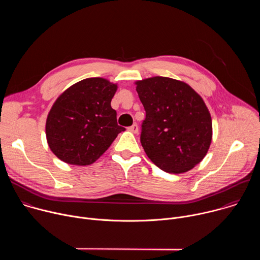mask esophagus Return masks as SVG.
Segmentation results:
<instances>
[{"mask_svg": "<svg viewBox=\"0 0 260 260\" xmlns=\"http://www.w3.org/2000/svg\"><path fill=\"white\" fill-rule=\"evenodd\" d=\"M128 131L129 132H132V133H134V134H138V132H139V126H138V124H133L132 126H129L128 127Z\"/></svg>", "mask_w": 260, "mask_h": 260, "instance_id": "obj_1", "label": "esophagus"}]
</instances>
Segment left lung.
<instances>
[{"label":"left lung","mask_w":260,"mask_h":260,"mask_svg":"<svg viewBox=\"0 0 260 260\" xmlns=\"http://www.w3.org/2000/svg\"><path fill=\"white\" fill-rule=\"evenodd\" d=\"M146 111L141 144L160 170L185 173L206 156L212 141V119L202 99L188 84L152 77L136 82Z\"/></svg>","instance_id":"left-lung-1"}]
</instances>
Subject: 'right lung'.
<instances>
[{
	"mask_svg": "<svg viewBox=\"0 0 260 260\" xmlns=\"http://www.w3.org/2000/svg\"><path fill=\"white\" fill-rule=\"evenodd\" d=\"M117 84L95 77L66 89L54 102L46 120L51 151L69 165L88 166L100 158L124 127L117 124L111 101Z\"/></svg>",
	"mask_w": 260,
	"mask_h": 260,
	"instance_id": "right-lung-1",
	"label": "right lung"
}]
</instances>
